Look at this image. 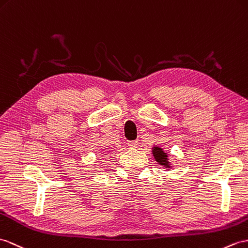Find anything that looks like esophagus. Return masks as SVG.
<instances>
[{"label":"esophagus","mask_w":248,"mask_h":248,"mask_svg":"<svg viewBox=\"0 0 248 248\" xmlns=\"http://www.w3.org/2000/svg\"><path fill=\"white\" fill-rule=\"evenodd\" d=\"M128 146L131 148H136L138 146V141H128Z\"/></svg>","instance_id":"obj_1"}]
</instances>
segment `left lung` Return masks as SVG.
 Here are the masks:
<instances>
[{
    "mask_svg": "<svg viewBox=\"0 0 248 248\" xmlns=\"http://www.w3.org/2000/svg\"><path fill=\"white\" fill-rule=\"evenodd\" d=\"M153 154L155 161L159 163L161 165H164L165 167H170V162H168L167 159V155L163 152V149L160 147H154L153 149Z\"/></svg>",
    "mask_w": 248,
    "mask_h": 248,
    "instance_id": "left-lung-1",
    "label": "left lung"
}]
</instances>
